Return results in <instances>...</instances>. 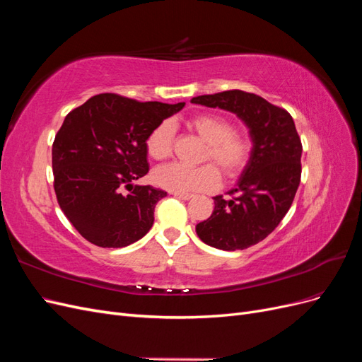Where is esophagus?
Segmentation results:
<instances>
[{
  "mask_svg": "<svg viewBox=\"0 0 362 362\" xmlns=\"http://www.w3.org/2000/svg\"><path fill=\"white\" fill-rule=\"evenodd\" d=\"M172 194L175 196V198L182 199V201H189L193 198V194H190V193H172Z\"/></svg>",
  "mask_w": 362,
  "mask_h": 362,
  "instance_id": "1",
  "label": "esophagus"
}]
</instances>
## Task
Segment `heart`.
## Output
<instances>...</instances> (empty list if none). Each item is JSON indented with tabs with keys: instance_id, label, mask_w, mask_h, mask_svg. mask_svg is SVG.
Wrapping results in <instances>:
<instances>
[{
	"instance_id": "obj_1",
	"label": "heart",
	"mask_w": 362,
	"mask_h": 362,
	"mask_svg": "<svg viewBox=\"0 0 362 362\" xmlns=\"http://www.w3.org/2000/svg\"><path fill=\"white\" fill-rule=\"evenodd\" d=\"M189 127L206 141L204 161H211L226 178H235L243 172L250 158L252 145L247 137L235 133L231 119L216 113H201L189 120ZM173 125L168 120L151 129L145 146L154 160H166L173 151ZM211 164L189 168L180 163L161 166L152 173V180L161 189L173 193L213 190L218 185V172Z\"/></svg>"
}]
</instances>
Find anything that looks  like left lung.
<instances>
[{
  "instance_id": "left-lung-1",
  "label": "left lung",
  "mask_w": 362,
  "mask_h": 362,
  "mask_svg": "<svg viewBox=\"0 0 362 362\" xmlns=\"http://www.w3.org/2000/svg\"><path fill=\"white\" fill-rule=\"evenodd\" d=\"M235 113L249 128L252 152L231 199L214 196V211L196 225L204 243L242 250L264 240L290 210L302 173V144L291 115L264 98L243 90L202 95L192 100Z\"/></svg>"
}]
</instances>
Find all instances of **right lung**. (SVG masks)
I'll use <instances>...</instances> for the list:
<instances>
[{
  "label": "right lung",
  "instance_id": "add662e5",
  "mask_svg": "<svg viewBox=\"0 0 362 362\" xmlns=\"http://www.w3.org/2000/svg\"><path fill=\"white\" fill-rule=\"evenodd\" d=\"M184 105L100 93L64 117L52 144L54 190L87 242L124 247L152 228L156 205L168 193L133 181L149 170L145 141L151 129Z\"/></svg>",
  "mask_w": 362,
  "mask_h": 362
}]
</instances>
